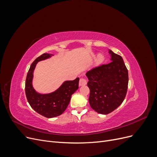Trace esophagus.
I'll list each match as a JSON object with an SVG mask.
<instances>
[{
	"label": "esophagus",
	"mask_w": 157,
	"mask_h": 157,
	"mask_svg": "<svg viewBox=\"0 0 157 157\" xmlns=\"http://www.w3.org/2000/svg\"><path fill=\"white\" fill-rule=\"evenodd\" d=\"M87 83V80L86 78H82L80 79V81H79V86H85V85Z\"/></svg>",
	"instance_id": "esophagus-1"
}]
</instances>
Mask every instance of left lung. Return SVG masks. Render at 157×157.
Here are the masks:
<instances>
[{
    "label": "left lung",
    "instance_id": "1",
    "mask_svg": "<svg viewBox=\"0 0 157 157\" xmlns=\"http://www.w3.org/2000/svg\"><path fill=\"white\" fill-rule=\"evenodd\" d=\"M111 62L90 70L86 75L89 103L94 111L107 115L119 107L126 97L128 72L122 57L109 50Z\"/></svg>",
    "mask_w": 157,
    "mask_h": 157
}]
</instances>
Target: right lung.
<instances>
[{"mask_svg":"<svg viewBox=\"0 0 157 157\" xmlns=\"http://www.w3.org/2000/svg\"><path fill=\"white\" fill-rule=\"evenodd\" d=\"M53 54H43L33 61L28 71L25 80V94L31 107L40 115L46 118L59 116L67 109L72 94L78 88L79 78L74 80H67L56 91L42 94L33 88L32 80L33 71L40 61L50 58Z\"/></svg>","mask_w":157,"mask_h":157,"instance_id":"1","label":"right lung"}]
</instances>
